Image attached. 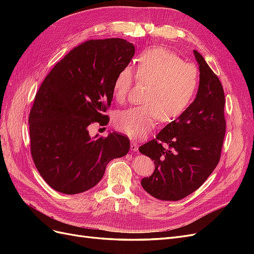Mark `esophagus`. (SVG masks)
<instances>
[{
	"instance_id": "1",
	"label": "esophagus",
	"mask_w": 254,
	"mask_h": 254,
	"mask_svg": "<svg viewBox=\"0 0 254 254\" xmlns=\"http://www.w3.org/2000/svg\"><path fill=\"white\" fill-rule=\"evenodd\" d=\"M131 149L133 150V151H136L137 150V147H139V144H137V141H135V140H131Z\"/></svg>"
}]
</instances>
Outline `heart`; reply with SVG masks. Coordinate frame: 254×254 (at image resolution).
I'll return each mask as SVG.
<instances>
[{"label": "heart", "mask_w": 254, "mask_h": 254, "mask_svg": "<svg viewBox=\"0 0 254 254\" xmlns=\"http://www.w3.org/2000/svg\"><path fill=\"white\" fill-rule=\"evenodd\" d=\"M135 79L146 84L144 104L115 114L114 126L129 136L140 137L151 130L159 119L171 122L186 112L197 93L198 68L163 47H151L135 58ZM134 82L131 67H123L114 80L113 92L125 103Z\"/></svg>", "instance_id": "heart-1"}]
</instances>
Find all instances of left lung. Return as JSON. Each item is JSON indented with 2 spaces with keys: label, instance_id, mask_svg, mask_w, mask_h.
Wrapping results in <instances>:
<instances>
[{
  "label": "left lung",
  "instance_id": "8db88e82",
  "mask_svg": "<svg viewBox=\"0 0 254 254\" xmlns=\"http://www.w3.org/2000/svg\"><path fill=\"white\" fill-rule=\"evenodd\" d=\"M200 71L195 101L139 148L156 165L141 184L160 200L177 201L200 188L217 166L226 134L222 84L203 57L194 51Z\"/></svg>",
  "mask_w": 254,
  "mask_h": 254
}]
</instances>
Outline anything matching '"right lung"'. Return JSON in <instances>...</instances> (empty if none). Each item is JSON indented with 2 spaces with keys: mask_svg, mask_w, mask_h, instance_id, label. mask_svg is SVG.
<instances>
[{
  "mask_svg": "<svg viewBox=\"0 0 254 254\" xmlns=\"http://www.w3.org/2000/svg\"><path fill=\"white\" fill-rule=\"evenodd\" d=\"M133 55V44L120 38L88 40L44 78L29 112L30 153L52 189L82 193L101 181L112 159L127 155L126 135L91 139L88 126L109 122L114 80Z\"/></svg>",
  "mask_w": 254,
  "mask_h": 254,
  "instance_id": "1",
  "label": "right lung"
}]
</instances>
